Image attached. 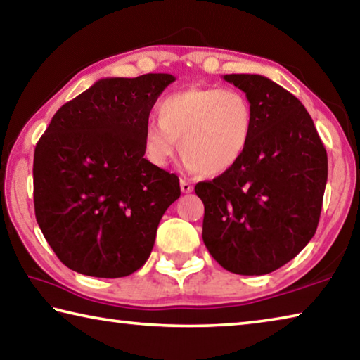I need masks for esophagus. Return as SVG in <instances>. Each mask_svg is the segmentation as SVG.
Returning <instances> with one entry per match:
<instances>
[{
    "mask_svg": "<svg viewBox=\"0 0 360 360\" xmlns=\"http://www.w3.org/2000/svg\"><path fill=\"white\" fill-rule=\"evenodd\" d=\"M193 186L187 179H181V192L182 193H191Z\"/></svg>",
    "mask_w": 360,
    "mask_h": 360,
    "instance_id": "1",
    "label": "esophagus"
}]
</instances>
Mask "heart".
<instances>
[{
	"label": "heart",
	"instance_id": "b5f03b06",
	"mask_svg": "<svg viewBox=\"0 0 360 360\" xmlns=\"http://www.w3.org/2000/svg\"><path fill=\"white\" fill-rule=\"evenodd\" d=\"M252 131V103L240 90L186 89L162 100L158 124L149 122L144 129V152L154 165L165 167L179 143L188 167L217 176L241 160Z\"/></svg>",
	"mask_w": 360,
	"mask_h": 360
}]
</instances>
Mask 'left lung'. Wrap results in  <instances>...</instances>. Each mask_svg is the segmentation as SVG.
Masks as SVG:
<instances>
[{
  "label": "left lung",
  "instance_id": "8db88e82",
  "mask_svg": "<svg viewBox=\"0 0 360 360\" xmlns=\"http://www.w3.org/2000/svg\"><path fill=\"white\" fill-rule=\"evenodd\" d=\"M254 108L241 160L195 186L205 205L203 241L236 275H266L313 238L327 184V152L311 115L288 90L260 75H225Z\"/></svg>",
  "mask_w": 360,
  "mask_h": 360
}]
</instances>
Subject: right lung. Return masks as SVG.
Here are the masks:
<instances>
[{
    "instance_id": "right-lung-1",
    "label": "right lung",
    "mask_w": 360,
    "mask_h": 360,
    "mask_svg": "<svg viewBox=\"0 0 360 360\" xmlns=\"http://www.w3.org/2000/svg\"><path fill=\"white\" fill-rule=\"evenodd\" d=\"M174 76L106 77L58 109L36 144L34 214L71 270L129 276L154 248L158 222L179 198L178 176L144 158L152 106Z\"/></svg>"
}]
</instances>
